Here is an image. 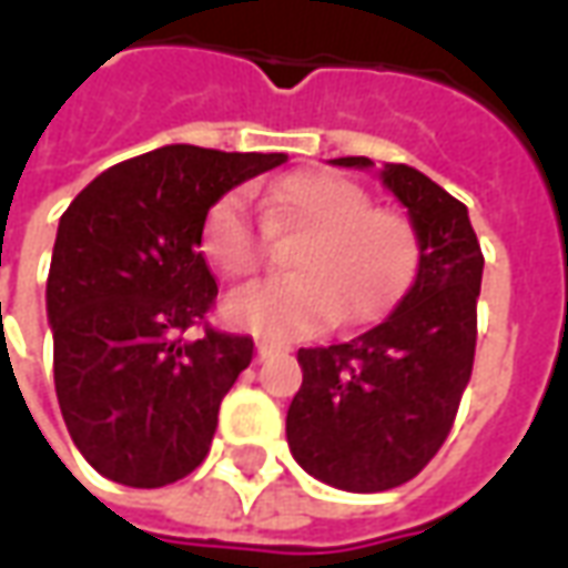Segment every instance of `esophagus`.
I'll return each mask as SVG.
<instances>
[{
  "label": "esophagus",
  "instance_id": "1",
  "mask_svg": "<svg viewBox=\"0 0 568 568\" xmlns=\"http://www.w3.org/2000/svg\"><path fill=\"white\" fill-rule=\"evenodd\" d=\"M280 353V346L273 344V341H258V362H267Z\"/></svg>",
  "mask_w": 568,
  "mask_h": 568
}]
</instances>
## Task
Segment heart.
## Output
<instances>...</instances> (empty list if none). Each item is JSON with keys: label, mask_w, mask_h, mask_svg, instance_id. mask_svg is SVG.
Returning a JSON list of instances; mask_svg holds the SVG:
<instances>
[{"label": "heart", "mask_w": 568, "mask_h": 568, "mask_svg": "<svg viewBox=\"0 0 568 568\" xmlns=\"http://www.w3.org/2000/svg\"><path fill=\"white\" fill-rule=\"evenodd\" d=\"M304 234L292 252L295 276L255 283L227 297L236 328L267 337H310L332 325L383 316L417 271V231L405 212L374 206L365 187L328 170L273 182L264 219L243 191L215 200L200 227V248L227 280H246L267 261L273 236Z\"/></svg>", "instance_id": "b5f03b06"}]
</instances>
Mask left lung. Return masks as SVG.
Instances as JSON below:
<instances>
[{"label": "left lung", "mask_w": 568, "mask_h": 568, "mask_svg": "<svg viewBox=\"0 0 568 568\" xmlns=\"http://www.w3.org/2000/svg\"><path fill=\"white\" fill-rule=\"evenodd\" d=\"M383 182L417 227V280L371 332L297 349L304 383L285 417L301 468L349 493L402 487L432 463L475 365L484 252L465 203L407 163H386Z\"/></svg>", "instance_id": "8db88e82"}]
</instances>
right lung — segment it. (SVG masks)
Here are the masks:
<instances>
[{"mask_svg": "<svg viewBox=\"0 0 568 568\" xmlns=\"http://www.w3.org/2000/svg\"><path fill=\"white\" fill-rule=\"evenodd\" d=\"M283 161L163 145L97 175L63 212L48 273L57 402L109 480L166 487L206 459L255 341L206 322L219 285L200 227L224 191Z\"/></svg>", "mask_w": 568, "mask_h": 568, "instance_id": "add662e5", "label": "right lung"}]
</instances>
